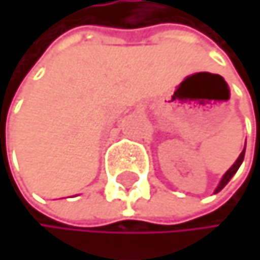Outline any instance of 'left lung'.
<instances>
[{"label": "left lung", "mask_w": 260, "mask_h": 260, "mask_svg": "<svg viewBox=\"0 0 260 260\" xmlns=\"http://www.w3.org/2000/svg\"><path fill=\"white\" fill-rule=\"evenodd\" d=\"M243 157H245V149H243V151L240 153V156H239V159H237V160L234 162V165H233V167H231V168H229V170H228V172L224 173V176L221 178V181H220L218 187L215 188V193H218V192L221 190V188H223V187H224V185H226V184H228L229 181H231V178H233V176L236 175V172H237V170H239L240 164L243 162Z\"/></svg>", "instance_id": "1"}]
</instances>
